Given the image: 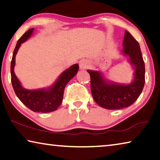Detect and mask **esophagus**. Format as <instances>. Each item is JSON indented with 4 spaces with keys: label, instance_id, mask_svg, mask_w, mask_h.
I'll return each mask as SVG.
<instances>
[{
    "label": "esophagus",
    "instance_id": "34e87169",
    "mask_svg": "<svg viewBox=\"0 0 160 160\" xmlns=\"http://www.w3.org/2000/svg\"><path fill=\"white\" fill-rule=\"evenodd\" d=\"M89 66V63L87 60H82L80 63V68L81 70H85Z\"/></svg>",
    "mask_w": 160,
    "mask_h": 160
}]
</instances>
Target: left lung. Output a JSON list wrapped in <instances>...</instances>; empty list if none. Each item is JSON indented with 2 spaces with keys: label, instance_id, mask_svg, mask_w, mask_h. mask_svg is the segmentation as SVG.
I'll return each instance as SVG.
<instances>
[{
  "label": "left lung",
  "instance_id": "obj_1",
  "mask_svg": "<svg viewBox=\"0 0 160 160\" xmlns=\"http://www.w3.org/2000/svg\"><path fill=\"white\" fill-rule=\"evenodd\" d=\"M123 46V53L130 57L131 63L136 68L131 84H110L98 71L88 70L90 75V88L94 100L100 107L108 110H118L132 105L140 95L145 82V68L139 42L127 30Z\"/></svg>",
  "mask_w": 160,
  "mask_h": 160
}]
</instances>
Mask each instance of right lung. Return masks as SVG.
I'll return each mask as SVG.
<instances>
[{"mask_svg":"<svg viewBox=\"0 0 160 160\" xmlns=\"http://www.w3.org/2000/svg\"><path fill=\"white\" fill-rule=\"evenodd\" d=\"M33 30V28L28 30L18 40L11 63V82L17 97L30 110L38 112H50L56 110L62 103L65 86L77 74L79 65L75 64L65 70L55 85L49 89L28 90L22 88L14 73L13 69L16 63L15 58L21 43L25 42L31 35Z\"/></svg>","mask_w":160,"mask_h":160,"instance_id":"add662e5","label":"right lung"}]
</instances>
